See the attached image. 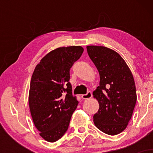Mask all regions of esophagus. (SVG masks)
Listing matches in <instances>:
<instances>
[{"instance_id":"34e87169","label":"esophagus","mask_w":153,"mask_h":153,"mask_svg":"<svg viewBox=\"0 0 153 153\" xmlns=\"http://www.w3.org/2000/svg\"><path fill=\"white\" fill-rule=\"evenodd\" d=\"M81 97L83 99H91V98L92 97V93H91V91H88L86 94H82L81 96Z\"/></svg>"}]
</instances>
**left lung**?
Instances as JSON below:
<instances>
[{
  "label": "left lung",
  "instance_id": "obj_1",
  "mask_svg": "<svg viewBox=\"0 0 153 153\" xmlns=\"http://www.w3.org/2000/svg\"><path fill=\"white\" fill-rule=\"evenodd\" d=\"M86 48L100 75L99 86L93 92L99 103L94 115V124L107 134H118L127 127L136 104L134 78L117 52L102 46Z\"/></svg>",
  "mask_w": 153,
  "mask_h": 153
}]
</instances>
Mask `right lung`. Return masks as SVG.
I'll list each match as a JSON object with an SVG mask.
<instances>
[{"mask_svg": "<svg viewBox=\"0 0 153 153\" xmlns=\"http://www.w3.org/2000/svg\"><path fill=\"white\" fill-rule=\"evenodd\" d=\"M80 46L59 47L41 59L31 76L29 104L40 136L54 143L65 134L78 101L72 94L70 71L83 52Z\"/></svg>", "mask_w": 153, "mask_h": 153, "instance_id": "add662e5", "label": "right lung"}]
</instances>
